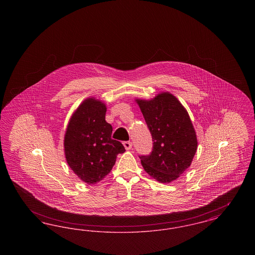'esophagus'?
<instances>
[{
  "label": "esophagus",
  "mask_w": 255,
  "mask_h": 255,
  "mask_svg": "<svg viewBox=\"0 0 255 255\" xmlns=\"http://www.w3.org/2000/svg\"><path fill=\"white\" fill-rule=\"evenodd\" d=\"M123 145H124L126 150H130V149L132 148L133 144H132L131 141H124V142H123Z\"/></svg>",
  "instance_id": "34e87169"
}]
</instances>
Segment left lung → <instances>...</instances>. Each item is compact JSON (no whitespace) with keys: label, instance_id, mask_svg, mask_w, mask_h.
<instances>
[{"label":"left lung","instance_id":"8db88e82","mask_svg":"<svg viewBox=\"0 0 255 255\" xmlns=\"http://www.w3.org/2000/svg\"><path fill=\"white\" fill-rule=\"evenodd\" d=\"M153 138V150L139 156L146 172L158 182L177 180L197 151V136L187 111L168 92L150 100L136 99Z\"/></svg>","mask_w":255,"mask_h":255}]
</instances>
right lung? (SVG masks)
Here are the masks:
<instances>
[{"label": "right lung", "mask_w": 255, "mask_h": 255, "mask_svg": "<svg viewBox=\"0 0 255 255\" xmlns=\"http://www.w3.org/2000/svg\"><path fill=\"white\" fill-rule=\"evenodd\" d=\"M106 105L94 97L84 100L73 113L64 137L67 162L77 177L88 183L102 181L125 152L112 138L113 127L105 121Z\"/></svg>", "instance_id": "obj_1"}]
</instances>
